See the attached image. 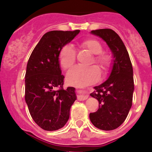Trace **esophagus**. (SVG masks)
I'll list each match as a JSON object with an SVG mask.
<instances>
[{"mask_svg": "<svg viewBox=\"0 0 152 152\" xmlns=\"http://www.w3.org/2000/svg\"><path fill=\"white\" fill-rule=\"evenodd\" d=\"M88 98V96L87 95H80L79 96V98H78V99H79V101H84V100H86Z\"/></svg>", "mask_w": 152, "mask_h": 152, "instance_id": "esophagus-1", "label": "esophagus"}]
</instances>
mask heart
Returning a JSON list of instances; mask_svg holds the SVG:
<instances>
[{
	"instance_id": "1",
	"label": "heart",
	"mask_w": 152,
	"mask_h": 152,
	"mask_svg": "<svg viewBox=\"0 0 152 152\" xmlns=\"http://www.w3.org/2000/svg\"><path fill=\"white\" fill-rule=\"evenodd\" d=\"M81 46L94 54L90 64H96L103 73L110 69L112 62L111 57L109 54L102 52L103 48L98 40L94 39H86L82 42ZM58 57L61 67L67 69L73 66L76 61V51L72 46L65 45L60 50ZM99 76L100 72L95 66L87 67L77 66L72 68L68 72L66 80L70 85L82 87L95 83L98 81Z\"/></svg>"
}]
</instances>
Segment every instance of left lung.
<instances>
[{
	"label": "left lung",
	"instance_id": "obj_1",
	"mask_svg": "<svg viewBox=\"0 0 152 152\" xmlns=\"http://www.w3.org/2000/svg\"><path fill=\"white\" fill-rule=\"evenodd\" d=\"M91 33L102 38L113 54L110 76L90 94L99 102L98 110L90 113L92 124L102 130H113L126 118L132 107L134 91L133 70L129 54L122 39L110 28L92 30Z\"/></svg>",
	"mask_w": 152,
	"mask_h": 152
}]
</instances>
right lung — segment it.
<instances>
[{
  "mask_svg": "<svg viewBox=\"0 0 152 152\" xmlns=\"http://www.w3.org/2000/svg\"><path fill=\"white\" fill-rule=\"evenodd\" d=\"M79 32L55 30L47 32L28 61L25 100L31 117L45 130L54 131L64 126L69 120L71 106L76 100L75 88H63L64 76L61 74L58 57L61 49Z\"/></svg>",
  "mask_w": 152,
  "mask_h": 152,
  "instance_id": "obj_1",
  "label": "right lung"
}]
</instances>
